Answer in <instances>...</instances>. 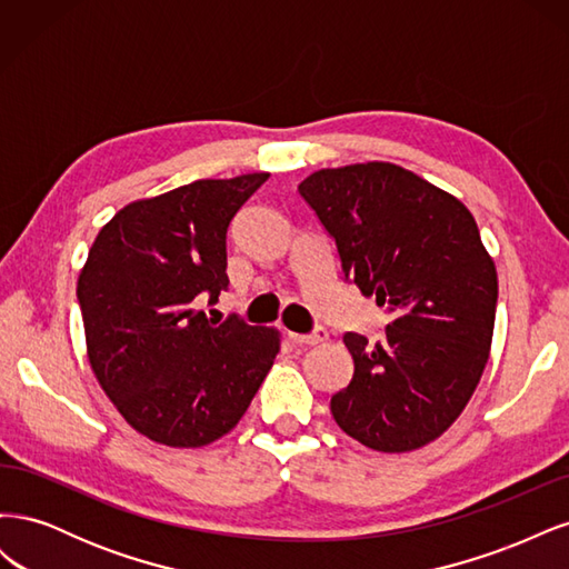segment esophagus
Here are the masks:
<instances>
[{
	"label": "esophagus",
	"instance_id": "obj_1",
	"mask_svg": "<svg viewBox=\"0 0 569 569\" xmlns=\"http://www.w3.org/2000/svg\"><path fill=\"white\" fill-rule=\"evenodd\" d=\"M289 339L299 343V347H316V343H322L327 339V332L322 330V327H318V330L313 335H297V332H289Z\"/></svg>",
	"mask_w": 569,
	"mask_h": 569
}]
</instances>
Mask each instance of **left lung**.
Here are the masks:
<instances>
[{"label":"left lung","instance_id":"1","mask_svg":"<svg viewBox=\"0 0 569 569\" xmlns=\"http://www.w3.org/2000/svg\"><path fill=\"white\" fill-rule=\"evenodd\" d=\"M299 192L335 237L343 274L393 311L382 341L343 335L353 377L332 416L372 451L422 449L458 420L491 351L498 274L477 222L387 161L316 170Z\"/></svg>","mask_w":569,"mask_h":569}]
</instances>
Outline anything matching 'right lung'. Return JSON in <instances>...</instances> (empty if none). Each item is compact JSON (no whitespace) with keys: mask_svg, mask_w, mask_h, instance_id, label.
Masks as SVG:
<instances>
[{"mask_svg":"<svg viewBox=\"0 0 569 569\" xmlns=\"http://www.w3.org/2000/svg\"><path fill=\"white\" fill-rule=\"evenodd\" d=\"M270 173L194 180L123 206L78 278L88 360L142 437L199 449L242 420L280 351L274 327L209 322L228 289V228Z\"/></svg>","mask_w":569,"mask_h":569,"instance_id":"add662e5","label":"right lung"}]
</instances>
